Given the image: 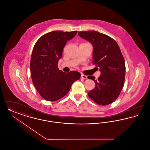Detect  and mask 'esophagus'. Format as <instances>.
<instances>
[{"mask_svg": "<svg viewBox=\"0 0 150 150\" xmlns=\"http://www.w3.org/2000/svg\"><path fill=\"white\" fill-rule=\"evenodd\" d=\"M81 78L83 79H86L87 78V76H86V75H84L82 74V75H81Z\"/></svg>", "mask_w": 150, "mask_h": 150, "instance_id": "obj_1", "label": "esophagus"}]
</instances>
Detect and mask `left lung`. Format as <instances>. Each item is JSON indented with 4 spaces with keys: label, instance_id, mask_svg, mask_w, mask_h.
Listing matches in <instances>:
<instances>
[{
    "label": "left lung",
    "instance_id": "8db88e82",
    "mask_svg": "<svg viewBox=\"0 0 150 150\" xmlns=\"http://www.w3.org/2000/svg\"><path fill=\"white\" fill-rule=\"evenodd\" d=\"M78 35L92 44V62L100 71L98 80L93 76H88L96 84L88 96L98 105H109L119 97L125 80V65L120 49L114 39L99 32L80 31Z\"/></svg>",
    "mask_w": 150,
    "mask_h": 150
}]
</instances>
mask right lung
Returning a JSON list of instances; mask_svg holds the SVG:
<instances>
[{
	"label": "right lung",
	"mask_w": 150,
	"mask_h": 150,
	"mask_svg": "<svg viewBox=\"0 0 150 150\" xmlns=\"http://www.w3.org/2000/svg\"><path fill=\"white\" fill-rule=\"evenodd\" d=\"M77 31H53L41 36L35 43L30 60L32 81L44 100L56 101L66 95L81 74L76 71L66 73L59 70L58 62L62 56L66 43Z\"/></svg>",
	"instance_id": "1"
}]
</instances>
